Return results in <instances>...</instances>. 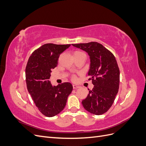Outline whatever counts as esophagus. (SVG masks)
Listing matches in <instances>:
<instances>
[{"label": "esophagus", "mask_w": 146, "mask_h": 146, "mask_svg": "<svg viewBox=\"0 0 146 146\" xmlns=\"http://www.w3.org/2000/svg\"><path fill=\"white\" fill-rule=\"evenodd\" d=\"M72 86H73V88H74V89H77V88H80V86H78V85H72Z\"/></svg>", "instance_id": "esophagus-1"}]
</instances>
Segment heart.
<instances>
[{
    "instance_id": "obj_1",
    "label": "heart",
    "mask_w": 146,
    "mask_h": 146,
    "mask_svg": "<svg viewBox=\"0 0 146 146\" xmlns=\"http://www.w3.org/2000/svg\"><path fill=\"white\" fill-rule=\"evenodd\" d=\"M80 52H81L77 51V52H76L74 53V55H76V54H78V53H80ZM71 79H72V80L73 81H75V80H76V76H72V77H71Z\"/></svg>"
}]
</instances>
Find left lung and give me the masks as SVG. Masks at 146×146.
<instances>
[{
	"mask_svg": "<svg viewBox=\"0 0 146 146\" xmlns=\"http://www.w3.org/2000/svg\"><path fill=\"white\" fill-rule=\"evenodd\" d=\"M73 46L86 51L90 56L91 64L88 80L94 85L85 99L83 107L86 111L101 115L111 108L117 94L120 72L115 56L98 42L80 43Z\"/></svg>",
	"mask_w": 146,
	"mask_h": 146,
	"instance_id": "left-lung-1",
	"label": "left lung"
}]
</instances>
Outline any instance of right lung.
<instances>
[{
	"label": "right lung",
	"instance_id": "add662e5",
	"mask_svg": "<svg viewBox=\"0 0 146 146\" xmlns=\"http://www.w3.org/2000/svg\"><path fill=\"white\" fill-rule=\"evenodd\" d=\"M70 44L48 43L34 50L25 68V80L35 105L44 115L53 117L64 108L73 87L69 82L52 86L48 79L60 55Z\"/></svg>",
	"mask_w": 146,
	"mask_h": 146
}]
</instances>
